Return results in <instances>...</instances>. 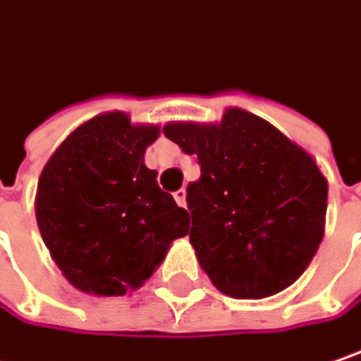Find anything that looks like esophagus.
I'll return each mask as SVG.
<instances>
[{"instance_id":"esophagus-1","label":"esophagus","mask_w":361,"mask_h":361,"mask_svg":"<svg viewBox=\"0 0 361 361\" xmlns=\"http://www.w3.org/2000/svg\"><path fill=\"white\" fill-rule=\"evenodd\" d=\"M173 198H176V202H178V206L185 208V190H178V192L173 194Z\"/></svg>"}]
</instances>
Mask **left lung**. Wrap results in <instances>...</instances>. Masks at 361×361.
<instances>
[{"instance_id": "left-lung-1", "label": "left lung", "mask_w": 361, "mask_h": 361, "mask_svg": "<svg viewBox=\"0 0 361 361\" xmlns=\"http://www.w3.org/2000/svg\"><path fill=\"white\" fill-rule=\"evenodd\" d=\"M163 133L200 163L188 185L190 243L216 290L259 300L294 284L325 235L329 183L312 155L241 108Z\"/></svg>"}]
</instances>
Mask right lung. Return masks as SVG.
Wrapping results in <instances>:
<instances>
[{
    "label": "right lung",
    "instance_id": "1",
    "mask_svg": "<svg viewBox=\"0 0 361 361\" xmlns=\"http://www.w3.org/2000/svg\"><path fill=\"white\" fill-rule=\"evenodd\" d=\"M157 124L104 112L77 126L47 161L36 190V223L56 267L79 292L138 290L190 231V214L157 185L145 151Z\"/></svg>",
    "mask_w": 361,
    "mask_h": 361
}]
</instances>
